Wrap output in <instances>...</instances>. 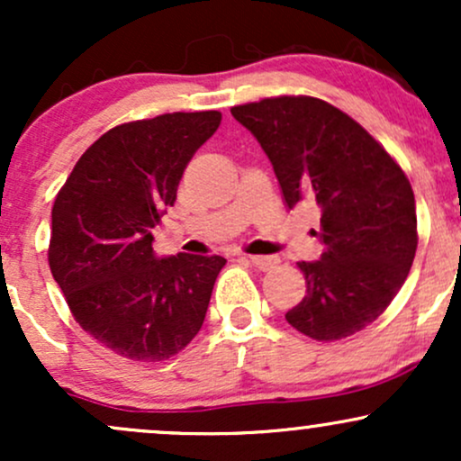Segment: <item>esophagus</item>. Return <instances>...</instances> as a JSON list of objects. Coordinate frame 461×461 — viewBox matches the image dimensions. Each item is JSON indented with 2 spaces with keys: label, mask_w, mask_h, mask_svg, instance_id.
<instances>
[{
  "label": "esophagus",
  "mask_w": 461,
  "mask_h": 461,
  "mask_svg": "<svg viewBox=\"0 0 461 461\" xmlns=\"http://www.w3.org/2000/svg\"><path fill=\"white\" fill-rule=\"evenodd\" d=\"M249 262L253 264L256 268H260V271H271V268L277 267V258L273 256H245Z\"/></svg>",
  "instance_id": "esophagus-1"
}]
</instances>
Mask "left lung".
<instances>
[{
	"instance_id": "8db88e82",
	"label": "left lung",
	"mask_w": 461,
	"mask_h": 461,
	"mask_svg": "<svg viewBox=\"0 0 461 461\" xmlns=\"http://www.w3.org/2000/svg\"><path fill=\"white\" fill-rule=\"evenodd\" d=\"M273 164L284 203L321 205L319 262H299L305 297L294 330L333 342L377 321L407 279L418 247L414 190L399 162L357 121L308 95L231 108Z\"/></svg>"
}]
</instances>
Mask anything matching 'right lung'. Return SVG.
I'll list each match as a JSON object with an SVG mask.
<instances>
[{"instance_id":"add662e5","label":"right lung","mask_w":461,"mask_h":461,"mask_svg":"<svg viewBox=\"0 0 461 461\" xmlns=\"http://www.w3.org/2000/svg\"><path fill=\"white\" fill-rule=\"evenodd\" d=\"M219 110L108 130L82 153L51 208L47 260L73 319L116 356L162 362L197 336L225 258H158L151 230L176 203Z\"/></svg>"}]
</instances>
